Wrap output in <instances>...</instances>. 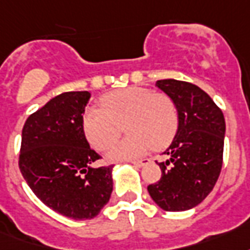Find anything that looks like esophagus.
Here are the masks:
<instances>
[{
    "label": "esophagus",
    "instance_id": "esophagus-1",
    "mask_svg": "<svg viewBox=\"0 0 250 250\" xmlns=\"http://www.w3.org/2000/svg\"><path fill=\"white\" fill-rule=\"evenodd\" d=\"M130 163H132L134 167H144V165L149 164V160H147V158H144V160H133Z\"/></svg>",
    "mask_w": 250,
    "mask_h": 250
}]
</instances>
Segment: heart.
I'll use <instances>...</instances> for the list:
<instances>
[{
  "label": "heart",
  "instance_id": "b5f03b06",
  "mask_svg": "<svg viewBox=\"0 0 250 250\" xmlns=\"http://www.w3.org/2000/svg\"><path fill=\"white\" fill-rule=\"evenodd\" d=\"M100 103L101 107H89L83 114V132L90 145L105 150L120 137L124 126L129 132L109 149L110 160H130L152 147L163 149L176 136L178 110L167 94L130 86L109 93Z\"/></svg>",
  "mask_w": 250,
  "mask_h": 250
}]
</instances>
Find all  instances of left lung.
<instances>
[{"mask_svg":"<svg viewBox=\"0 0 250 250\" xmlns=\"http://www.w3.org/2000/svg\"><path fill=\"white\" fill-rule=\"evenodd\" d=\"M172 98L178 110V129L158 163L161 178L147 192L167 212L192 209L212 192L222 167L225 120L221 109L196 85L178 80L156 83Z\"/></svg>","mask_w":250,"mask_h":250,"instance_id":"8db88e82","label":"left lung"}]
</instances>
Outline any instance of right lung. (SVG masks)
<instances>
[{"label":"right lung","mask_w":250,"mask_h":250,"mask_svg":"<svg viewBox=\"0 0 250 250\" xmlns=\"http://www.w3.org/2000/svg\"><path fill=\"white\" fill-rule=\"evenodd\" d=\"M89 92H65L25 121L18 167L29 188L54 212L73 220L93 218L113 190L112 167H94L101 156L83 133Z\"/></svg>","instance_id":"1"}]
</instances>
